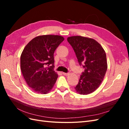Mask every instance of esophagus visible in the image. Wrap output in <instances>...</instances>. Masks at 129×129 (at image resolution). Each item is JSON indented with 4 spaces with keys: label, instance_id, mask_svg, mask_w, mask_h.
I'll return each instance as SVG.
<instances>
[{
    "label": "esophagus",
    "instance_id": "esophagus-1",
    "mask_svg": "<svg viewBox=\"0 0 129 129\" xmlns=\"http://www.w3.org/2000/svg\"><path fill=\"white\" fill-rule=\"evenodd\" d=\"M62 74H63V75H66V76L68 75V74H69V73H64V72L62 73Z\"/></svg>",
    "mask_w": 129,
    "mask_h": 129
}]
</instances>
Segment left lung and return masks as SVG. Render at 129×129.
<instances>
[{"mask_svg": "<svg viewBox=\"0 0 129 129\" xmlns=\"http://www.w3.org/2000/svg\"><path fill=\"white\" fill-rule=\"evenodd\" d=\"M67 41L80 66L84 69L75 89L80 94H89L98 88L103 80L107 70L106 54L99 43L92 39L73 36L68 37Z\"/></svg>", "mask_w": 129, "mask_h": 129, "instance_id": "1", "label": "left lung"}]
</instances>
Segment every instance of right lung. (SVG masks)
<instances>
[{
  "instance_id": "right-lung-1",
  "label": "right lung",
  "mask_w": 129,
  "mask_h": 129,
  "mask_svg": "<svg viewBox=\"0 0 129 129\" xmlns=\"http://www.w3.org/2000/svg\"><path fill=\"white\" fill-rule=\"evenodd\" d=\"M63 40L60 36H39L23 50L21 71L27 84L34 92L45 94L55 83L58 75L54 71V53Z\"/></svg>"
}]
</instances>
